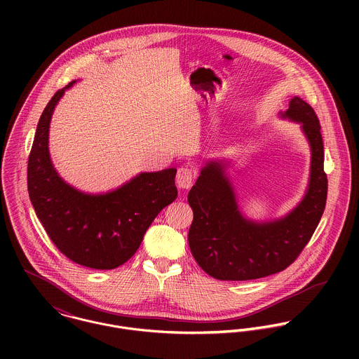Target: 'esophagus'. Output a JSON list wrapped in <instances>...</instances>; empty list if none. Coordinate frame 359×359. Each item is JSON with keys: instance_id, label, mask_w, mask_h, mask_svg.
<instances>
[{"instance_id": "34e87169", "label": "esophagus", "mask_w": 359, "mask_h": 359, "mask_svg": "<svg viewBox=\"0 0 359 359\" xmlns=\"http://www.w3.org/2000/svg\"><path fill=\"white\" fill-rule=\"evenodd\" d=\"M177 185L181 189H189L194 184V171L188 165H182L177 171Z\"/></svg>"}]
</instances>
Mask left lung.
Masks as SVG:
<instances>
[{
  "instance_id": "1",
  "label": "left lung",
  "mask_w": 359,
  "mask_h": 359,
  "mask_svg": "<svg viewBox=\"0 0 359 359\" xmlns=\"http://www.w3.org/2000/svg\"><path fill=\"white\" fill-rule=\"evenodd\" d=\"M279 114L302 126L311 148L307 191L292 211L268 221L243 215L226 175L229 164L222 160L205 161L188 194L194 210L189 248L199 266L215 279L250 280L283 271L303 252L323 214L327 178L319 120L299 97H293L289 109Z\"/></svg>"
}]
</instances>
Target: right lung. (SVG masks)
I'll use <instances>...</instances> for the list:
<instances>
[{
    "label": "right lung",
    "instance_id": "add662e5",
    "mask_svg": "<svg viewBox=\"0 0 359 359\" xmlns=\"http://www.w3.org/2000/svg\"><path fill=\"white\" fill-rule=\"evenodd\" d=\"M69 83L46 106L27 164V189L39 219L67 258L94 269H113L138 250L156 215L177 199L175 168L141 172L117 189L86 194L55 170L48 148L52 113Z\"/></svg>",
    "mask_w": 359,
    "mask_h": 359
}]
</instances>
